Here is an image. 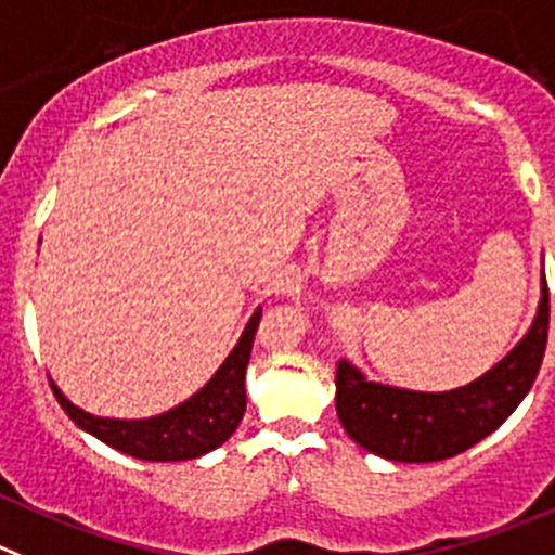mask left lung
<instances>
[{
    "instance_id": "1",
    "label": "left lung",
    "mask_w": 555,
    "mask_h": 555,
    "mask_svg": "<svg viewBox=\"0 0 555 555\" xmlns=\"http://www.w3.org/2000/svg\"><path fill=\"white\" fill-rule=\"evenodd\" d=\"M551 301L542 279V301L531 331L501 364L479 380L443 395L370 383L348 361L336 364V416L359 447L395 463H435L465 452L512 416L547 348Z\"/></svg>"
}]
</instances>
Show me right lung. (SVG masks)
<instances>
[{"mask_svg":"<svg viewBox=\"0 0 555 555\" xmlns=\"http://www.w3.org/2000/svg\"><path fill=\"white\" fill-rule=\"evenodd\" d=\"M260 318L262 309H257L254 318L248 320L241 341L235 345L230 359L221 364V370L216 372L214 380L207 383L202 391H196L191 400H185L183 405L155 418L120 422V418L92 416V413L81 411L70 400H65V395L54 383H51V391H54L62 411L81 429L95 435L98 441L108 443L117 452L131 454L137 460H150V463H178V460L202 457V454L221 447L241 424L243 411H246L243 380H246L248 356H251V341Z\"/></svg>","mask_w":555,"mask_h":555,"instance_id":"obj_1","label":"right lung"}]
</instances>
